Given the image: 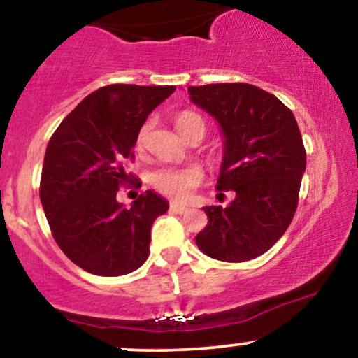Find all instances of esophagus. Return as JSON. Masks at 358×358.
<instances>
[{
  "label": "esophagus",
  "instance_id": "obj_1",
  "mask_svg": "<svg viewBox=\"0 0 358 358\" xmlns=\"http://www.w3.org/2000/svg\"><path fill=\"white\" fill-rule=\"evenodd\" d=\"M170 210L171 212H175V213H185L187 212V207H185V205H182V203H170Z\"/></svg>",
  "mask_w": 358,
  "mask_h": 358
}]
</instances>
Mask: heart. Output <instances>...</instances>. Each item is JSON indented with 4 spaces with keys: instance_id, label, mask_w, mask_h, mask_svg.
Returning <instances> with one entry per match:
<instances>
[{
    "instance_id": "b5f03b06",
    "label": "heart",
    "mask_w": 358,
    "mask_h": 358,
    "mask_svg": "<svg viewBox=\"0 0 358 358\" xmlns=\"http://www.w3.org/2000/svg\"><path fill=\"white\" fill-rule=\"evenodd\" d=\"M193 117H199L196 114L185 113L176 119V129H182L183 124L192 121ZM148 127L145 126L139 133V141L145 139ZM202 170L199 166H162L150 175V183L163 195L170 196L173 200H185L190 193L199 187L202 180Z\"/></svg>"
}]
</instances>
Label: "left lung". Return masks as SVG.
<instances>
[{
    "mask_svg": "<svg viewBox=\"0 0 358 358\" xmlns=\"http://www.w3.org/2000/svg\"><path fill=\"white\" fill-rule=\"evenodd\" d=\"M224 139L217 188L236 193L227 207L205 205L208 224L195 242L205 256L242 262L269 250L289 227L306 168L293 113L273 94L244 82L188 87Z\"/></svg>",
    "mask_w": 358,
    "mask_h": 358,
    "instance_id": "1",
    "label": "left lung"
}]
</instances>
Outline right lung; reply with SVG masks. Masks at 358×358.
Masks as SVG:
<instances>
[{
  "label": "right lung",
  "instance_id": "right-lung-1",
  "mask_svg": "<svg viewBox=\"0 0 358 358\" xmlns=\"http://www.w3.org/2000/svg\"><path fill=\"white\" fill-rule=\"evenodd\" d=\"M175 89L113 84L94 90L48 141L40 182L43 212L65 256L90 274L122 276L148 259L151 225L170 205L146 190L124 207L116 192L139 129Z\"/></svg>",
  "mask_w": 358,
  "mask_h": 358
}]
</instances>
